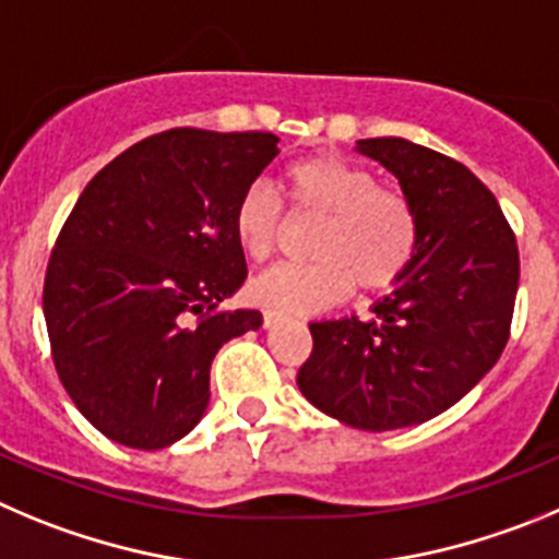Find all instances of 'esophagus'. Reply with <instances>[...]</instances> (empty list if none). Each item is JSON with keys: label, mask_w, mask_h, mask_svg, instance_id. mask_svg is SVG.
Returning <instances> with one entry per match:
<instances>
[{"label": "esophagus", "mask_w": 559, "mask_h": 559, "mask_svg": "<svg viewBox=\"0 0 559 559\" xmlns=\"http://www.w3.org/2000/svg\"><path fill=\"white\" fill-rule=\"evenodd\" d=\"M281 320H284V314H278V311H264V328H275Z\"/></svg>", "instance_id": "1"}]
</instances>
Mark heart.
Returning <instances> with one entry per match:
<instances>
[{"label":"heart","instance_id":"b5f03b06","mask_svg":"<svg viewBox=\"0 0 559 559\" xmlns=\"http://www.w3.org/2000/svg\"><path fill=\"white\" fill-rule=\"evenodd\" d=\"M292 215L317 217L309 264L267 270L248 286L259 306L309 314L342 300L353 284L385 292L397 284L416 253V212L403 192L380 187L378 176L336 154L289 162L281 174ZM234 239L250 262H267L284 217L270 187L253 185L234 206Z\"/></svg>","mask_w":559,"mask_h":559}]
</instances>
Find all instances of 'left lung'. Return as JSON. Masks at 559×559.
I'll use <instances>...</instances> for the list:
<instances>
[{"mask_svg":"<svg viewBox=\"0 0 559 559\" xmlns=\"http://www.w3.org/2000/svg\"><path fill=\"white\" fill-rule=\"evenodd\" d=\"M416 212V253L372 320L311 322L297 385L358 430L421 425L466 397L508 344L519 248L497 198L466 165L403 138H369Z\"/></svg>","mask_w":559,"mask_h":559,"instance_id":"obj_1","label":"left lung"}]
</instances>
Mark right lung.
<instances>
[{
	"mask_svg": "<svg viewBox=\"0 0 559 559\" xmlns=\"http://www.w3.org/2000/svg\"><path fill=\"white\" fill-rule=\"evenodd\" d=\"M275 156L270 132L170 129L115 156L68 215L44 284L51 356L115 444L185 438L217 350L262 328L255 309H215L248 275L234 206Z\"/></svg>",
	"mask_w": 559,
	"mask_h": 559,
	"instance_id": "right-lung-1",
	"label": "right lung"
}]
</instances>
